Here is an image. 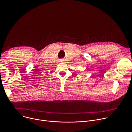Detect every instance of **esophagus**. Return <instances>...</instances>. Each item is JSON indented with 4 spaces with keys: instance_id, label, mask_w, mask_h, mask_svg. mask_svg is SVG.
Listing matches in <instances>:
<instances>
[{
    "instance_id": "obj_1",
    "label": "esophagus",
    "mask_w": 132,
    "mask_h": 132,
    "mask_svg": "<svg viewBox=\"0 0 132 132\" xmlns=\"http://www.w3.org/2000/svg\"><path fill=\"white\" fill-rule=\"evenodd\" d=\"M64 61V60H63V59H61V60H60V62H63Z\"/></svg>"
}]
</instances>
